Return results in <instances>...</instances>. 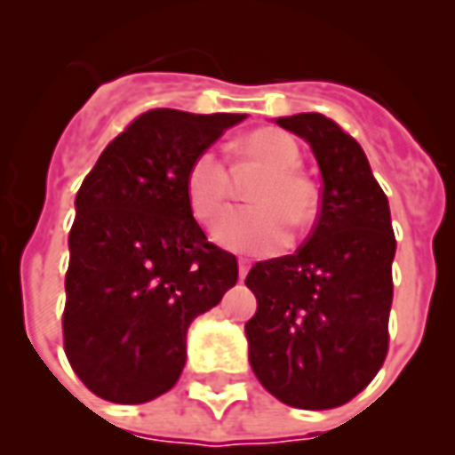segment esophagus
<instances>
[{"instance_id": "34e87169", "label": "esophagus", "mask_w": 455, "mask_h": 455, "mask_svg": "<svg viewBox=\"0 0 455 455\" xmlns=\"http://www.w3.org/2000/svg\"><path fill=\"white\" fill-rule=\"evenodd\" d=\"M248 269H251V265H248L246 259H239V281H243V278H246Z\"/></svg>"}]
</instances>
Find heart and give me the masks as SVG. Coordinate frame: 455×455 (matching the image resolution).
Masks as SVG:
<instances>
[{
  "mask_svg": "<svg viewBox=\"0 0 455 455\" xmlns=\"http://www.w3.org/2000/svg\"><path fill=\"white\" fill-rule=\"evenodd\" d=\"M239 156L262 170L248 190L253 204L225 212L213 228V239L236 253L269 255L287 243V225L306 228L317 212V190L299 172L301 151L278 128H258L239 142ZM190 212L212 223L223 209L230 190L228 168L213 149L200 151L184 177Z\"/></svg>",
  "mask_w": 455,
  "mask_h": 455,
  "instance_id": "obj_1",
  "label": "heart"
}]
</instances>
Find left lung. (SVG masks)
Wrapping results in <instances>:
<instances>
[{"label":"left lung","mask_w":455,"mask_h":455,"mask_svg":"<svg viewBox=\"0 0 455 455\" xmlns=\"http://www.w3.org/2000/svg\"><path fill=\"white\" fill-rule=\"evenodd\" d=\"M322 172L315 225L294 255L255 262L246 322L259 384L299 410H331L366 389L389 352L395 236L389 202L361 145L320 115L281 116Z\"/></svg>","instance_id":"1"}]
</instances>
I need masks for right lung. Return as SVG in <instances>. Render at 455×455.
<instances>
[{"instance_id":"1","label":"right lung","mask_w":455,"mask_h":455,"mask_svg":"<svg viewBox=\"0 0 455 455\" xmlns=\"http://www.w3.org/2000/svg\"><path fill=\"white\" fill-rule=\"evenodd\" d=\"M243 115L156 108L103 149L76 196L68 235L66 359L92 394L138 405L170 391L186 331L239 278L186 200L190 161Z\"/></svg>"}]
</instances>
